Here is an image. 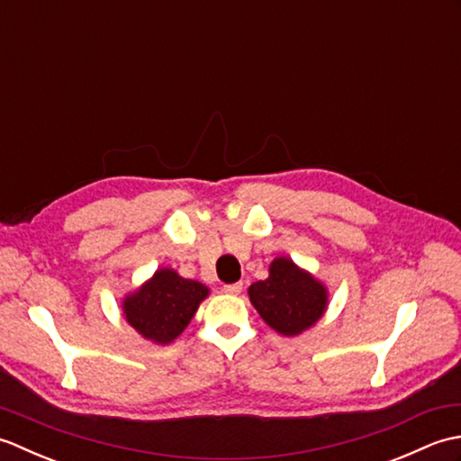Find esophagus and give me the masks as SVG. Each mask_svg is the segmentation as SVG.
<instances>
[{
	"label": "esophagus",
	"instance_id": "1",
	"mask_svg": "<svg viewBox=\"0 0 461 461\" xmlns=\"http://www.w3.org/2000/svg\"><path fill=\"white\" fill-rule=\"evenodd\" d=\"M243 289V283H231V285H223V293H228V295H240Z\"/></svg>",
	"mask_w": 461,
	"mask_h": 461
}]
</instances>
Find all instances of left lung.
Returning a JSON list of instances; mask_svg holds the SVG:
<instances>
[{"label":"left lung","instance_id":"1","mask_svg":"<svg viewBox=\"0 0 461 461\" xmlns=\"http://www.w3.org/2000/svg\"><path fill=\"white\" fill-rule=\"evenodd\" d=\"M248 295L261 319L283 337H297L311 329L329 305L325 283L289 258L273 259L269 277L251 283Z\"/></svg>","mask_w":461,"mask_h":461}]
</instances>
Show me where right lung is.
<instances>
[{
    "label": "right lung",
    "mask_w": 461,
    "mask_h": 461,
    "mask_svg": "<svg viewBox=\"0 0 461 461\" xmlns=\"http://www.w3.org/2000/svg\"><path fill=\"white\" fill-rule=\"evenodd\" d=\"M210 289L200 281L184 279L178 271L162 267L122 299L126 322L146 340L170 345L190 325Z\"/></svg>",
    "instance_id": "right-lung-1"
}]
</instances>
